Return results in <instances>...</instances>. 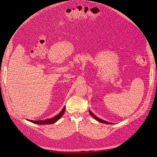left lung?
Returning <instances> with one entry per match:
<instances>
[{"mask_svg": "<svg viewBox=\"0 0 157 157\" xmlns=\"http://www.w3.org/2000/svg\"><path fill=\"white\" fill-rule=\"evenodd\" d=\"M89 113L90 114V115L92 116V117H93L94 119H96L97 121H100V122H101V123H103V124H113L112 123H109V122H108V121H105V120H101V119H100V118H99L98 117H97L96 116H95L93 113H92L91 111H89Z\"/></svg>", "mask_w": 157, "mask_h": 157, "instance_id": "obj_1", "label": "left lung"}]
</instances>
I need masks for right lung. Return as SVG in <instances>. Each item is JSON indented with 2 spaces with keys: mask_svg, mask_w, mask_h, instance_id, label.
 I'll return each instance as SVG.
<instances>
[{
  "mask_svg": "<svg viewBox=\"0 0 157 157\" xmlns=\"http://www.w3.org/2000/svg\"><path fill=\"white\" fill-rule=\"evenodd\" d=\"M65 107H64L62 109V111L59 114L56 115V117L52 118L50 119H46V120H38V121H36V120L33 121V120H27L31 121V122H32V123L39 124V125L52 124H54V123L56 122L57 120H59L61 118L63 114H64V113H65Z\"/></svg>",
  "mask_w": 157,
  "mask_h": 157,
  "instance_id": "add662e5",
  "label": "right lung"
}]
</instances>
